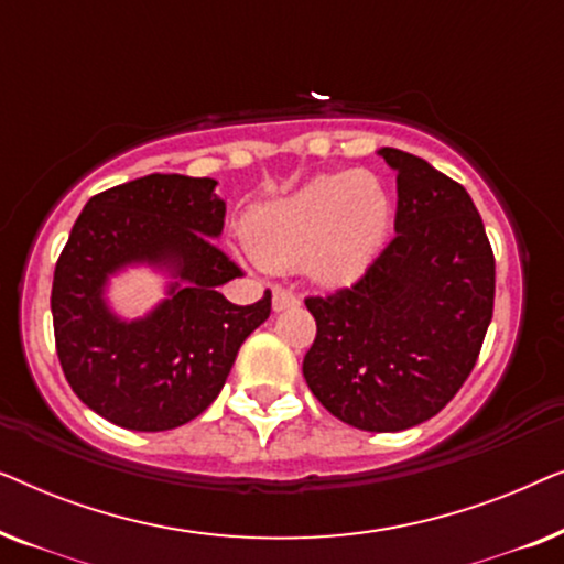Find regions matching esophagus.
<instances>
[{"label":"esophagus","mask_w":564,"mask_h":564,"mask_svg":"<svg viewBox=\"0 0 564 564\" xmlns=\"http://www.w3.org/2000/svg\"><path fill=\"white\" fill-rule=\"evenodd\" d=\"M272 305H274V311H284V307L297 305V295L290 288L276 284V288L272 290Z\"/></svg>","instance_id":"esophagus-1"}]
</instances>
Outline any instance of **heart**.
Returning <instances> with one entry per match:
<instances>
[{
	"instance_id": "b5f03b06",
	"label": "heart",
	"mask_w": 564,
	"mask_h": 564,
	"mask_svg": "<svg viewBox=\"0 0 564 564\" xmlns=\"http://www.w3.org/2000/svg\"><path fill=\"white\" fill-rule=\"evenodd\" d=\"M388 228L382 182L369 172H344L259 207L246 223V241L261 264L295 269L311 261L318 280L344 284L372 264Z\"/></svg>"
}]
</instances>
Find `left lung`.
<instances>
[{
    "label": "left lung",
    "instance_id": "8db88e82",
    "mask_svg": "<svg viewBox=\"0 0 564 564\" xmlns=\"http://www.w3.org/2000/svg\"><path fill=\"white\" fill-rule=\"evenodd\" d=\"M398 172L392 241L349 288L305 297L307 388L338 421L403 431L434 419L473 372L496 300V257L473 197L413 153Z\"/></svg>",
    "mask_w": 564,
    "mask_h": 564
}]
</instances>
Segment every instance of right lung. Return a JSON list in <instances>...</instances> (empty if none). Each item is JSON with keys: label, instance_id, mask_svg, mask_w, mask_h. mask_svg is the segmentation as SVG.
Masks as SVG:
<instances>
[{"label": "right lung", "instance_id": "right-lung-1", "mask_svg": "<svg viewBox=\"0 0 564 564\" xmlns=\"http://www.w3.org/2000/svg\"><path fill=\"white\" fill-rule=\"evenodd\" d=\"M215 180L149 174L84 205L53 272L56 354L76 398L115 426L169 431L218 398L246 336L272 313V292L234 305L218 288L241 274L220 249L226 203ZM133 260L181 276L156 312L118 322L106 311L107 273Z\"/></svg>", "mask_w": 564, "mask_h": 564}]
</instances>
